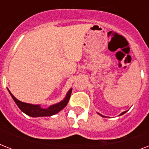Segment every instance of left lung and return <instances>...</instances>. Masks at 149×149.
<instances>
[{"label":"left lung","mask_w":149,"mask_h":149,"mask_svg":"<svg viewBox=\"0 0 149 149\" xmlns=\"http://www.w3.org/2000/svg\"><path fill=\"white\" fill-rule=\"evenodd\" d=\"M126 113V111H125V112H123V113H121V114H124V113ZM99 114H100V116H102V117H104V116L101 115V114H100V113H99Z\"/></svg>","instance_id":"8db88e82"}]
</instances>
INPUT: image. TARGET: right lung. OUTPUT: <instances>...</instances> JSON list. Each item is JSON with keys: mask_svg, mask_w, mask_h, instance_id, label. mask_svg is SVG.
Returning <instances> with one entry per match:
<instances>
[{"mask_svg": "<svg viewBox=\"0 0 149 149\" xmlns=\"http://www.w3.org/2000/svg\"><path fill=\"white\" fill-rule=\"evenodd\" d=\"M8 91H9V90H8ZM9 93L17 105V107L20 108V110L23 111L24 113H26L27 115L31 116V117H48V116L54 115V114L58 113L67 105L68 102L70 100V96H71V93H72V89H70L69 91V92L66 94V97L63 100H62L58 104L52 105L49 108L46 109L42 108L40 105H33V104H26L24 102L20 101L11 94L10 91H9Z\"/></svg>", "mask_w": 149, "mask_h": 149, "instance_id": "obj_1", "label": "right lung"}]
</instances>
